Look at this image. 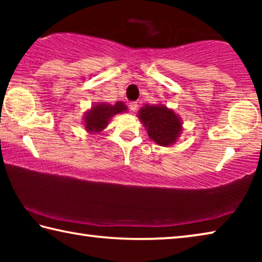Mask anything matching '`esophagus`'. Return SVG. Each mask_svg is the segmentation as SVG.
Listing matches in <instances>:
<instances>
[{
	"mask_svg": "<svg viewBox=\"0 0 262 262\" xmlns=\"http://www.w3.org/2000/svg\"><path fill=\"white\" fill-rule=\"evenodd\" d=\"M137 107H139V104H137V101H132V103H129V108L132 111H136Z\"/></svg>",
	"mask_w": 262,
	"mask_h": 262,
	"instance_id": "34e87169",
	"label": "esophagus"
}]
</instances>
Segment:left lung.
Listing matches in <instances>:
<instances>
[{
	"label": "left lung",
	"mask_w": 262,
	"mask_h": 262,
	"mask_svg": "<svg viewBox=\"0 0 262 262\" xmlns=\"http://www.w3.org/2000/svg\"><path fill=\"white\" fill-rule=\"evenodd\" d=\"M139 117L147 127L148 135L159 145L168 147L181 132V122L172 110L164 106L145 105L140 110Z\"/></svg>",
	"instance_id": "obj_1"
}]
</instances>
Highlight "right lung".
<instances>
[{
	"mask_svg": "<svg viewBox=\"0 0 262 262\" xmlns=\"http://www.w3.org/2000/svg\"><path fill=\"white\" fill-rule=\"evenodd\" d=\"M127 107L121 101H118L115 105L98 104L94 106L85 115V129L91 133H99L107 126L110 119L114 114L125 112Z\"/></svg>",
	"mask_w": 262,
	"mask_h": 262,
	"instance_id": "obj_1",
	"label": "right lung"
}]
</instances>
